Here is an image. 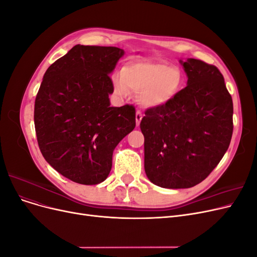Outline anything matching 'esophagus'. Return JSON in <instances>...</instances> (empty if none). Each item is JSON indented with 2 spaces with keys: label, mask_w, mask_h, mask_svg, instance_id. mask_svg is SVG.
<instances>
[{
  "label": "esophagus",
  "mask_w": 257,
  "mask_h": 257,
  "mask_svg": "<svg viewBox=\"0 0 257 257\" xmlns=\"http://www.w3.org/2000/svg\"><path fill=\"white\" fill-rule=\"evenodd\" d=\"M143 119V112L141 110H137L136 111V125L138 126L139 124H141V121Z\"/></svg>",
  "instance_id": "1"
}]
</instances>
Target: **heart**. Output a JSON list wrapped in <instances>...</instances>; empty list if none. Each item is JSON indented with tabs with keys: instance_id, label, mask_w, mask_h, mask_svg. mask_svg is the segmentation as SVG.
<instances>
[{
	"instance_id": "1",
	"label": "heart",
	"mask_w": 257,
	"mask_h": 257,
	"mask_svg": "<svg viewBox=\"0 0 257 257\" xmlns=\"http://www.w3.org/2000/svg\"><path fill=\"white\" fill-rule=\"evenodd\" d=\"M183 76L180 69L163 62H135L123 67L121 76L113 77L119 96L128 91L138 93L139 104L147 108L165 105L180 91Z\"/></svg>"
}]
</instances>
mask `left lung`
Returning <instances> with one entry per match:
<instances>
[{"label":"left lung","instance_id":"1","mask_svg":"<svg viewBox=\"0 0 257 257\" xmlns=\"http://www.w3.org/2000/svg\"><path fill=\"white\" fill-rule=\"evenodd\" d=\"M181 62L188 85L165 105L145 111V172L161 188L188 189L219 164L232 135V99L214 65Z\"/></svg>","mask_w":257,"mask_h":257}]
</instances>
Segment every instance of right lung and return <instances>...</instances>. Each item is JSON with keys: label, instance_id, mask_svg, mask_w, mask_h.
<instances>
[{"label": "right lung", "instance_id": "obj_1", "mask_svg": "<svg viewBox=\"0 0 257 257\" xmlns=\"http://www.w3.org/2000/svg\"><path fill=\"white\" fill-rule=\"evenodd\" d=\"M124 51L118 47L76 45L44 75L34 105V124L45 160L80 184L103 182L112 152L134 130L133 105L110 107L109 74Z\"/></svg>", "mask_w": 257, "mask_h": 257}]
</instances>
